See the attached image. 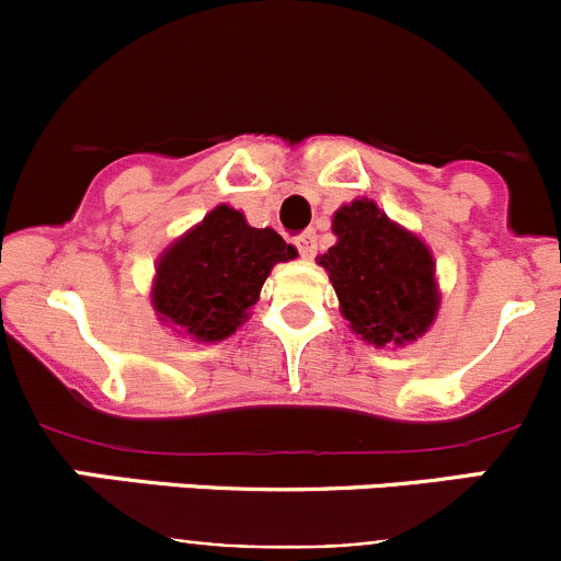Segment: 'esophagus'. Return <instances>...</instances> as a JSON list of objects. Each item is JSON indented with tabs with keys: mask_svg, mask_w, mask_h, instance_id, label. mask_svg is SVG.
I'll return each instance as SVG.
<instances>
[{
	"mask_svg": "<svg viewBox=\"0 0 561 561\" xmlns=\"http://www.w3.org/2000/svg\"><path fill=\"white\" fill-rule=\"evenodd\" d=\"M296 247H298V252L304 254V257L312 260L314 254H317V236H314V230H307V233L298 236Z\"/></svg>",
	"mask_w": 561,
	"mask_h": 561,
	"instance_id": "34e87169",
	"label": "esophagus"
}]
</instances>
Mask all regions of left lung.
<instances>
[{"label": "left lung", "mask_w": 561, "mask_h": 561, "mask_svg": "<svg viewBox=\"0 0 561 561\" xmlns=\"http://www.w3.org/2000/svg\"><path fill=\"white\" fill-rule=\"evenodd\" d=\"M336 244L317 263L328 271L350 331L375 347H404L428 333L443 293L432 249L369 197L339 206Z\"/></svg>", "instance_id": "obj_1"}]
</instances>
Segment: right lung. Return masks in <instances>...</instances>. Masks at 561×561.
I'll return each instance as SVG.
<instances>
[{
  "mask_svg": "<svg viewBox=\"0 0 561 561\" xmlns=\"http://www.w3.org/2000/svg\"><path fill=\"white\" fill-rule=\"evenodd\" d=\"M296 257V247L276 230L252 228L244 214L222 203L162 249L151 307L179 336L222 342L249 320L271 268Z\"/></svg>",
  "mask_w": 561,
  "mask_h": 561,
  "instance_id": "1",
  "label": "right lung"
}]
</instances>
